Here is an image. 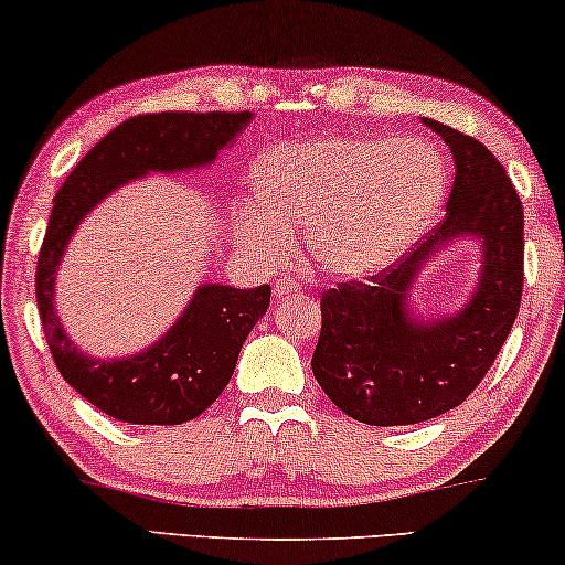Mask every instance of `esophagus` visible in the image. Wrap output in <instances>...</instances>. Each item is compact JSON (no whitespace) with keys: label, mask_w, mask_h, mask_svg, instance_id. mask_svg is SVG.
Listing matches in <instances>:
<instances>
[{"label":"esophagus","mask_w":565,"mask_h":565,"mask_svg":"<svg viewBox=\"0 0 565 565\" xmlns=\"http://www.w3.org/2000/svg\"><path fill=\"white\" fill-rule=\"evenodd\" d=\"M300 292H303V288H300V282L290 280V277H282V280L275 282V296H277V300L300 296Z\"/></svg>","instance_id":"obj_1"}]
</instances>
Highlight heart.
Listing matches in <instances>:
<instances>
[{"mask_svg":"<svg viewBox=\"0 0 565 565\" xmlns=\"http://www.w3.org/2000/svg\"><path fill=\"white\" fill-rule=\"evenodd\" d=\"M256 200L241 210L267 256L288 248V228L324 275L365 280L392 267L434 223L446 166L420 137H319L273 145L254 163Z\"/></svg>","mask_w":565,"mask_h":565,"instance_id":"b5f03b06","label":"heart"}]
</instances>
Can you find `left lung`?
Wrapping results in <instances>:
<instances>
[{"instance_id":"obj_1","label":"left lung","mask_w":565,"mask_h":565,"mask_svg":"<svg viewBox=\"0 0 565 565\" xmlns=\"http://www.w3.org/2000/svg\"><path fill=\"white\" fill-rule=\"evenodd\" d=\"M449 145L454 186L441 225L397 265L321 296L311 369L342 413L369 426H415L461 405L514 327L524 285V210L511 179L475 137L423 119ZM479 244L476 288L454 315H420L408 298L451 243Z\"/></svg>"}]
</instances>
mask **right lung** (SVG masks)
I'll list each match as a JSON object with an SVG mask.
<instances>
[{
	"mask_svg": "<svg viewBox=\"0 0 565 565\" xmlns=\"http://www.w3.org/2000/svg\"><path fill=\"white\" fill-rule=\"evenodd\" d=\"M248 121V111L135 116L108 131L54 196L35 277L43 334L64 381L116 420L181 426L202 415L228 386L241 348L267 313L273 290L269 285L244 290L202 282L152 345L121 358H95L72 342L58 319V265L83 220L108 194L150 173H186L212 166Z\"/></svg>",
	"mask_w": 565,
	"mask_h": 565,
	"instance_id": "add662e5",
	"label": "right lung"
}]
</instances>
